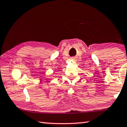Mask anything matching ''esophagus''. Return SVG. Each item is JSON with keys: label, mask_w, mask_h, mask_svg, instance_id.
<instances>
[{"label": "esophagus", "mask_w": 127, "mask_h": 127, "mask_svg": "<svg viewBox=\"0 0 127 127\" xmlns=\"http://www.w3.org/2000/svg\"><path fill=\"white\" fill-rule=\"evenodd\" d=\"M74 59H75V57H73V58H72V60H74Z\"/></svg>", "instance_id": "1"}]
</instances>
